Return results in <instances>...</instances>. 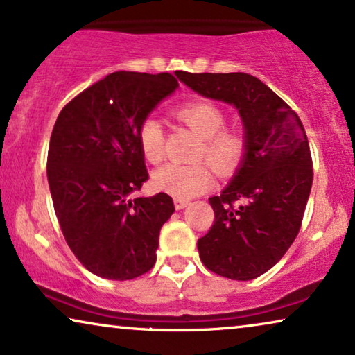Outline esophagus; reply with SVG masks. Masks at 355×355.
I'll use <instances>...</instances> for the list:
<instances>
[{
	"mask_svg": "<svg viewBox=\"0 0 355 355\" xmlns=\"http://www.w3.org/2000/svg\"><path fill=\"white\" fill-rule=\"evenodd\" d=\"M189 205V200H184V199H174V207H176V210H182L184 207Z\"/></svg>",
	"mask_w": 355,
	"mask_h": 355,
	"instance_id": "34e87169",
	"label": "esophagus"
}]
</instances>
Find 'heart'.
Masks as SVG:
<instances>
[{"label": "heart", "instance_id": "b5f03b06", "mask_svg": "<svg viewBox=\"0 0 355 355\" xmlns=\"http://www.w3.org/2000/svg\"><path fill=\"white\" fill-rule=\"evenodd\" d=\"M174 116L202 138L196 159H207L220 176H232L246 158L248 138L238 128H225L227 116L223 109L209 99H196L181 104ZM137 140L144 158L158 164L164 158V132L153 117L140 122ZM214 182V174L206 163H169L156 169L153 184L159 191L176 199H191L207 191Z\"/></svg>", "mask_w": 355, "mask_h": 355}]
</instances>
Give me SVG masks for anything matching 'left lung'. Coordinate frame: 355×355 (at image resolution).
Here are the masks:
<instances>
[{
  "mask_svg": "<svg viewBox=\"0 0 355 355\" xmlns=\"http://www.w3.org/2000/svg\"><path fill=\"white\" fill-rule=\"evenodd\" d=\"M179 80L205 98L236 105L246 158L220 196L214 223L197 241L202 264L233 280H251L277 264L295 241L311 191L310 145L297 112L256 76L187 73Z\"/></svg>",
  "mask_w": 355,
  "mask_h": 355,
  "instance_id": "8db88e82",
  "label": "left lung"
}]
</instances>
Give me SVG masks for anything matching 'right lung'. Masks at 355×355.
Segmentation results:
<instances>
[{
  "label": "right lung",
  "mask_w": 355,
  "mask_h": 355,
  "mask_svg": "<svg viewBox=\"0 0 355 355\" xmlns=\"http://www.w3.org/2000/svg\"><path fill=\"white\" fill-rule=\"evenodd\" d=\"M176 87L171 73H110L75 96L53 125L47 179L55 215L76 259L103 279H137L156 262L174 204L164 192L132 197L148 181L137 130Z\"/></svg>",
  "instance_id": "obj_1"
}]
</instances>
